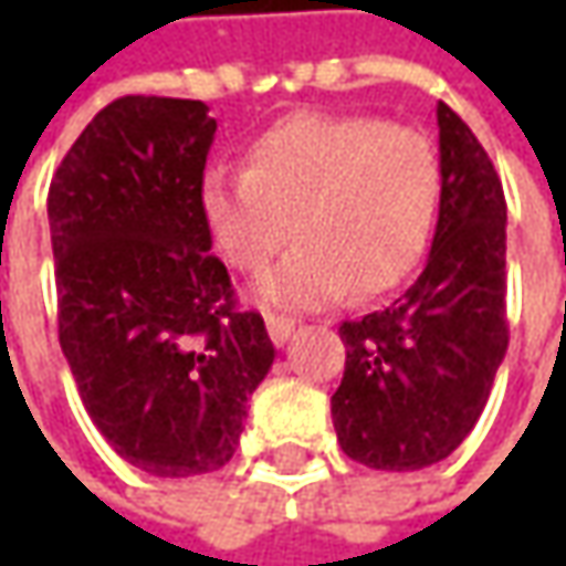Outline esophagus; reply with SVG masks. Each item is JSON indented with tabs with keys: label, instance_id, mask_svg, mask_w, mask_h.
<instances>
[{
	"label": "esophagus",
	"instance_id": "obj_1",
	"mask_svg": "<svg viewBox=\"0 0 566 566\" xmlns=\"http://www.w3.org/2000/svg\"><path fill=\"white\" fill-rule=\"evenodd\" d=\"M264 321H268V334H271V339L276 343V346H283L286 339L293 337L295 317L273 315V312H268V315H264Z\"/></svg>",
	"mask_w": 566,
	"mask_h": 566
}]
</instances>
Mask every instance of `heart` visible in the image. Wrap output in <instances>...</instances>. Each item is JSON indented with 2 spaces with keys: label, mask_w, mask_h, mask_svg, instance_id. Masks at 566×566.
<instances>
[{
  "label": "heart",
  "mask_w": 566,
  "mask_h": 566,
  "mask_svg": "<svg viewBox=\"0 0 566 566\" xmlns=\"http://www.w3.org/2000/svg\"><path fill=\"white\" fill-rule=\"evenodd\" d=\"M441 205V160L416 128L371 116L295 113L249 147V169L205 176L210 235L254 293L280 308H321L343 295H378L419 264Z\"/></svg>",
  "instance_id": "b5f03b06"
}]
</instances>
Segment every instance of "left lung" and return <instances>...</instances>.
<instances>
[{
	"mask_svg": "<svg viewBox=\"0 0 566 566\" xmlns=\"http://www.w3.org/2000/svg\"><path fill=\"white\" fill-rule=\"evenodd\" d=\"M441 210L424 271L361 321H343L346 371L331 397L349 460L387 472L441 463L489 402L507 353V201L485 147L447 103Z\"/></svg>",
	"mask_w": 566,
	"mask_h": 566,
	"instance_id": "8db88e82",
	"label": "left lung"
}]
</instances>
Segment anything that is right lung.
I'll use <instances>...</instances> for the list:
<instances>
[{"label":"right lung","instance_id":"obj_1","mask_svg":"<svg viewBox=\"0 0 566 566\" xmlns=\"http://www.w3.org/2000/svg\"><path fill=\"white\" fill-rule=\"evenodd\" d=\"M217 122L201 99L119 97L46 198L59 343L122 460L160 479L227 467L273 365L264 317L235 308L201 210Z\"/></svg>","mask_w":566,"mask_h":566}]
</instances>
